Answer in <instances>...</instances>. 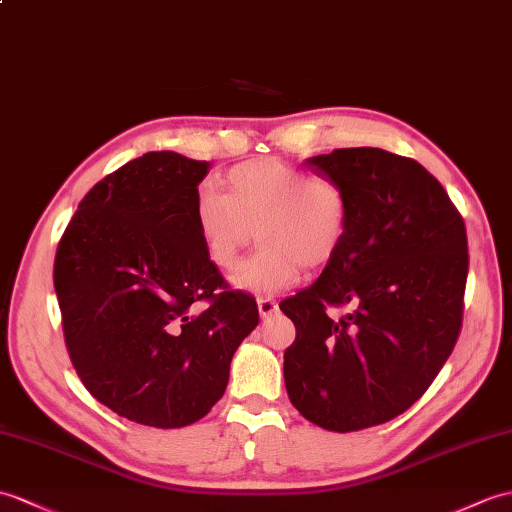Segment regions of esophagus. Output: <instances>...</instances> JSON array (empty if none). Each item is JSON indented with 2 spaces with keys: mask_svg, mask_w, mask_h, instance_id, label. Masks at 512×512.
Masks as SVG:
<instances>
[{
  "mask_svg": "<svg viewBox=\"0 0 512 512\" xmlns=\"http://www.w3.org/2000/svg\"><path fill=\"white\" fill-rule=\"evenodd\" d=\"M277 303L272 299H257V310L261 318H270L272 314H277Z\"/></svg>",
  "mask_w": 512,
  "mask_h": 512,
  "instance_id": "1",
  "label": "esophagus"
}]
</instances>
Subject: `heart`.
<instances>
[{"label":"heart","mask_w":512,"mask_h":512,"mask_svg":"<svg viewBox=\"0 0 512 512\" xmlns=\"http://www.w3.org/2000/svg\"><path fill=\"white\" fill-rule=\"evenodd\" d=\"M227 192L202 189L196 224L211 264L235 268L255 229L259 251L235 275V285L270 294L296 283L301 266L329 264L347 240L351 209L344 189L281 159H255L224 176Z\"/></svg>","instance_id":"1"}]
</instances>
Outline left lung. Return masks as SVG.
Wrapping results in <instances>:
<instances>
[{
  "label": "left lung",
  "instance_id": "left-lung-1",
  "mask_svg": "<svg viewBox=\"0 0 512 512\" xmlns=\"http://www.w3.org/2000/svg\"><path fill=\"white\" fill-rule=\"evenodd\" d=\"M349 198L340 253L310 288L279 303L296 327L285 390L307 421L355 432L406 412L454 351L469 272L467 231L421 163L382 148L305 161ZM352 312L329 317V306Z\"/></svg>",
  "mask_w": 512,
  "mask_h": 512
}]
</instances>
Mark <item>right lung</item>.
<instances>
[{"label":"right lung","mask_w":512,"mask_h":512,"mask_svg":"<svg viewBox=\"0 0 512 512\" xmlns=\"http://www.w3.org/2000/svg\"><path fill=\"white\" fill-rule=\"evenodd\" d=\"M209 168L170 150L128 161L82 198L54 259L82 384L120 417L163 430L216 406L233 353L259 323L253 296L229 290L200 240Z\"/></svg>","instance_id":"add662e5"}]
</instances>
